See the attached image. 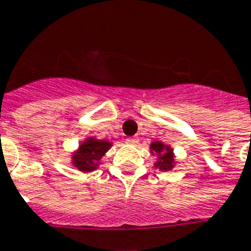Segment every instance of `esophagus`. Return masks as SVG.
Returning a JSON list of instances; mask_svg holds the SVG:
<instances>
[{"mask_svg": "<svg viewBox=\"0 0 251 251\" xmlns=\"http://www.w3.org/2000/svg\"><path fill=\"white\" fill-rule=\"evenodd\" d=\"M126 143L130 146H135L138 143V139L137 138H127V139H126Z\"/></svg>", "mask_w": 251, "mask_h": 251, "instance_id": "obj_1", "label": "esophagus"}]
</instances>
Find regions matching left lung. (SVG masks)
I'll use <instances>...</instances> for the list:
<instances>
[{
    "mask_svg": "<svg viewBox=\"0 0 251 251\" xmlns=\"http://www.w3.org/2000/svg\"><path fill=\"white\" fill-rule=\"evenodd\" d=\"M151 153H156L157 160L155 163V168H159L160 171H171L176 164L175 152L169 145H165L163 142H152L150 145Z\"/></svg>",
    "mask_w": 251,
    "mask_h": 251,
    "instance_id": "1",
    "label": "left lung"
}]
</instances>
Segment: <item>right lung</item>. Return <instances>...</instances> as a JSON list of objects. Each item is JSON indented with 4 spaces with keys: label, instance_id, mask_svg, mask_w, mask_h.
Masks as SVG:
<instances>
[{
    "label": "right lung",
    "instance_id": "add662e5",
    "mask_svg": "<svg viewBox=\"0 0 251 251\" xmlns=\"http://www.w3.org/2000/svg\"><path fill=\"white\" fill-rule=\"evenodd\" d=\"M110 147L112 143L109 141L96 139L94 137L87 138L72 155L73 165L83 173L95 171L100 165V159L105 155Z\"/></svg>",
    "mask_w": 251,
    "mask_h": 251
}]
</instances>
